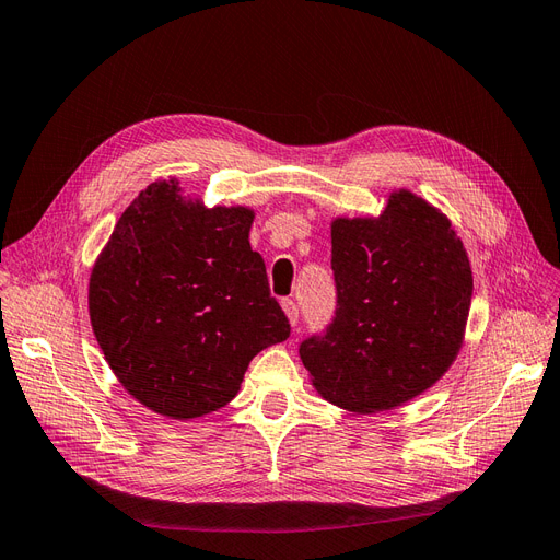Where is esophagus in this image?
Listing matches in <instances>:
<instances>
[{
  "instance_id": "esophagus-1",
  "label": "esophagus",
  "mask_w": 560,
  "mask_h": 560,
  "mask_svg": "<svg viewBox=\"0 0 560 560\" xmlns=\"http://www.w3.org/2000/svg\"><path fill=\"white\" fill-rule=\"evenodd\" d=\"M282 311L287 317H290L292 327H296L299 325V303L294 299H282Z\"/></svg>"
}]
</instances>
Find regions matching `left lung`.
<instances>
[{"instance_id":"left-lung-1","label":"left lung","mask_w":560,"mask_h":560,"mask_svg":"<svg viewBox=\"0 0 560 560\" xmlns=\"http://www.w3.org/2000/svg\"><path fill=\"white\" fill-rule=\"evenodd\" d=\"M331 270L334 315L299 346L322 397L374 413L442 378L471 303L467 252L444 214L399 191L378 219H336Z\"/></svg>"}]
</instances>
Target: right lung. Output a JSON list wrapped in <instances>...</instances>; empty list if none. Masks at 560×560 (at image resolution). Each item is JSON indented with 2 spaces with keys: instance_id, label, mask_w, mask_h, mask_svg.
<instances>
[{
  "instance_id": "1",
  "label": "right lung",
  "mask_w": 560,
  "mask_h": 560,
  "mask_svg": "<svg viewBox=\"0 0 560 560\" xmlns=\"http://www.w3.org/2000/svg\"><path fill=\"white\" fill-rule=\"evenodd\" d=\"M252 219L182 202L177 182L163 179L116 222L91 276V325L116 378L151 411H217L238 395L254 354L290 336L249 247Z\"/></svg>"
}]
</instances>
